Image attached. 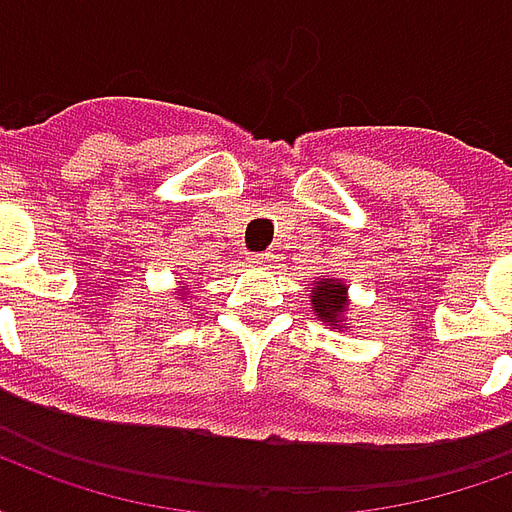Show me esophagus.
I'll list each match as a JSON object with an SVG mask.
<instances>
[{
  "label": "esophagus",
  "instance_id": "obj_1",
  "mask_svg": "<svg viewBox=\"0 0 512 512\" xmlns=\"http://www.w3.org/2000/svg\"><path fill=\"white\" fill-rule=\"evenodd\" d=\"M271 257L274 255H268V252H257V255H249V263H252V266H268Z\"/></svg>",
  "mask_w": 512,
  "mask_h": 512
}]
</instances>
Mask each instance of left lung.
<instances>
[{"instance_id": "left-lung-1", "label": "left lung", "mask_w": 512, "mask_h": 512, "mask_svg": "<svg viewBox=\"0 0 512 512\" xmlns=\"http://www.w3.org/2000/svg\"><path fill=\"white\" fill-rule=\"evenodd\" d=\"M312 310L332 329H345V310H348V288L340 279H318L310 290Z\"/></svg>"}]
</instances>
